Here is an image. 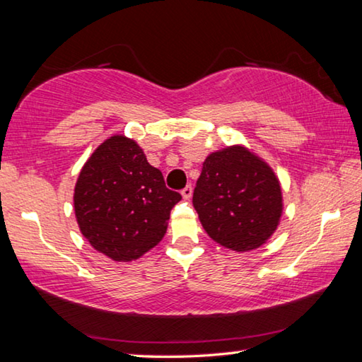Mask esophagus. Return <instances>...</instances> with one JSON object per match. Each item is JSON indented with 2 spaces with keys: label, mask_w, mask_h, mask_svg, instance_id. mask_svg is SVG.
I'll return each mask as SVG.
<instances>
[{
  "label": "esophagus",
  "mask_w": 362,
  "mask_h": 362,
  "mask_svg": "<svg viewBox=\"0 0 362 362\" xmlns=\"http://www.w3.org/2000/svg\"><path fill=\"white\" fill-rule=\"evenodd\" d=\"M192 194H193V188H192V185H187L185 188L182 189V196H183V199H189V198H192Z\"/></svg>",
  "instance_id": "obj_1"
}]
</instances>
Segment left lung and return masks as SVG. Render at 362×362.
Listing matches in <instances>:
<instances>
[{
  "label": "left lung",
  "mask_w": 362,
  "mask_h": 362,
  "mask_svg": "<svg viewBox=\"0 0 362 362\" xmlns=\"http://www.w3.org/2000/svg\"><path fill=\"white\" fill-rule=\"evenodd\" d=\"M193 206L214 241L246 252L260 247L276 230L283 194L272 168L236 145L206 158Z\"/></svg>",
  "instance_id": "1"
}]
</instances>
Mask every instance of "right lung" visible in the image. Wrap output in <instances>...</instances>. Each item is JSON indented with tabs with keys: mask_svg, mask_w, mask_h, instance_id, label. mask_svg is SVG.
Wrapping results in <instances>:
<instances>
[{
	"mask_svg": "<svg viewBox=\"0 0 362 362\" xmlns=\"http://www.w3.org/2000/svg\"><path fill=\"white\" fill-rule=\"evenodd\" d=\"M182 199L124 136L107 139L79 173L75 214L83 236L116 262H131L155 247Z\"/></svg>",
	"mask_w": 362,
	"mask_h": 362,
	"instance_id": "obj_1",
	"label": "right lung"
}]
</instances>
